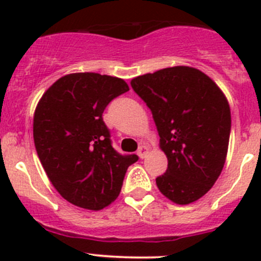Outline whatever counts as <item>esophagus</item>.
<instances>
[{
	"instance_id": "34e87169",
	"label": "esophagus",
	"mask_w": 261,
	"mask_h": 261,
	"mask_svg": "<svg viewBox=\"0 0 261 261\" xmlns=\"http://www.w3.org/2000/svg\"><path fill=\"white\" fill-rule=\"evenodd\" d=\"M147 151H149V147L146 145H140L138 149V155L141 158V159H144V158L146 156Z\"/></svg>"
}]
</instances>
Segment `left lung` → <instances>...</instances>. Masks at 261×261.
I'll list each match as a JSON object with an SVG mask.
<instances>
[{
  "label": "left lung",
  "mask_w": 261,
  "mask_h": 261,
  "mask_svg": "<svg viewBox=\"0 0 261 261\" xmlns=\"http://www.w3.org/2000/svg\"><path fill=\"white\" fill-rule=\"evenodd\" d=\"M131 87L151 111L168 158L158 188L174 203L197 201L220 177L227 155L231 112L225 94L191 67L140 75Z\"/></svg>",
  "instance_id": "8db88e82"
}]
</instances>
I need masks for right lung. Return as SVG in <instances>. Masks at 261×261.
Instances as JSON below:
<instances>
[{
  "label": "right lung",
  "instance_id": "right-lung-1",
  "mask_svg": "<svg viewBox=\"0 0 261 261\" xmlns=\"http://www.w3.org/2000/svg\"><path fill=\"white\" fill-rule=\"evenodd\" d=\"M128 91L123 80L98 73H73L43 94L34 115V143L46 175L60 196L92 211L117 198L136 154L112 146L105 109Z\"/></svg>",
  "mask_w": 261,
  "mask_h": 261
}]
</instances>
